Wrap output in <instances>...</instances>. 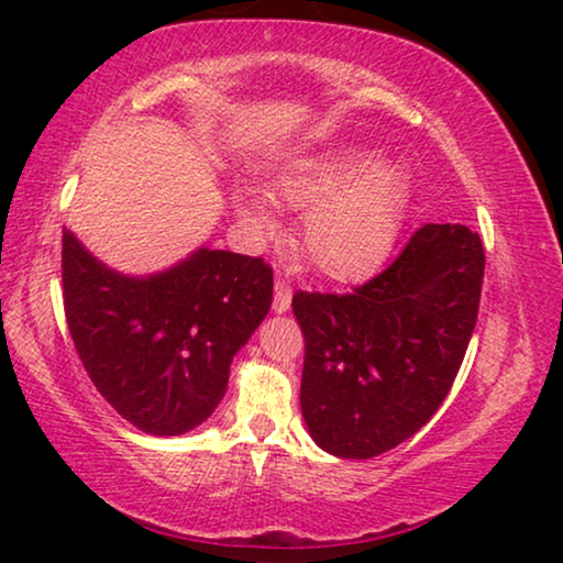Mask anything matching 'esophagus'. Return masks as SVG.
<instances>
[{
  "label": "esophagus",
  "instance_id": "obj_1",
  "mask_svg": "<svg viewBox=\"0 0 563 563\" xmlns=\"http://www.w3.org/2000/svg\"><path fill=\"white\" fill-rule=\"evenodd\" d=\"M291 307V287L287 279H276L274 287V310L276 312H287Z\"/></svg>",
  "mask_w": 563,
  "mask_h": 563
}]
</instances>
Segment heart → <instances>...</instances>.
<instances>
[{"label": "heart", "instance_id": "b5f03b06", "mask_svg": "<svg viewBox=\"0 0 563 563\" xmlns=\"http://www.w3.org/2000/svg\"><path fill=\"white\" fill-rule=\"evenodd\" d=\"M282 199L305 212L302 249L330 279H358L374 272L395 245L405 205V174L391 161L343 145L299 158L274 181ZM235 210L256 233L272 230L264 199L238 195Z\"/></svg>", "mask_w": 563, "mask_h": 563}]
</instances>
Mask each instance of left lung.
Returning a JSON list of instances; mask_svg holds the SVG:
<instances>
[{
  "label": "left lung",
  "instance_id": "1",
  "mask_svg": "<svg viewBox=\"0 0 563 563\" xmlns=\"http://www.w3.org/2000/svg\"><path fill=\"white\" fill-rule=\"evenodd\" d=\"M482 279V238L428 222L353 291L291 297L305 335L299 402L320 449L372 459L433 418L472 341Z\"/></svg>",
  "mask_w": 563,
  "mask_h": 563
}]
</instances>
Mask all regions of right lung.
I'll list each match as a JSON object with an SVG mask.
<instances>
[{
    "instance_id": "obj_1",
    "label": "right lung",
    "mask_w": 563,
    "mask_h": 563,
    "mask_svg": "<svg viewBox=\"0 0 563 563\" xmlns=\"http://www.w3.org/2000/svg\"><path fill=\"white\" fill-rule=\"evenodd\" d=\"M64 310L89 379L128 422L179 435L214 412L230 361L266 318L264 258L199 249L164 274H114L64 230Z\"/></svg>"
}]
</instances>
